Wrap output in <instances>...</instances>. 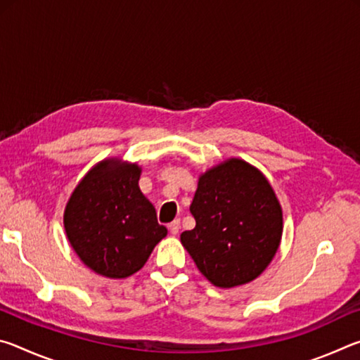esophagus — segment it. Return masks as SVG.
<instances>
[{"label":"esophagus","instance_id":"1","mask_svg":"<svg viewBox=\"0 0 360 360\" xmlns=\"http://www.w3.org/2000/svg\"><path fill=\"white\" fill-rule=\"evenodd\" d=\"M168 229H169V233H172V235H178V231L181 229V221H179V219H174V221L168 225Z\"/></svg>","mask_w":360,"mask_h":360}]
</instances>
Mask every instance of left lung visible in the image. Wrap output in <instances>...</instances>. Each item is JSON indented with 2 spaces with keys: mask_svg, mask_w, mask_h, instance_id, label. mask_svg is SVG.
Wrapping results in <instances>:
<instances>
[{
  "mask_svg": "<svg viewBox=\"0 0 360 360\" xmlns=\"http://www.w3.org/2000/svg\"><path fill=\"white\" fill-rule=\"evenodd\" d=\"M182 246L216 288L254 281L271 264L283 236V208L265 174L231 157L200 174Z\"/></svg>",
  "mask_w": 360,
  "mask_h": 360,
  "instance_id": "1",
  "label": "left lung"
}]
</instances>
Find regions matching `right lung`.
I'll return each instance as SVG.
<instances>
[{"instance_id": "1", "label": "right lung", "mask_w": 360, "mask_h": 360, "mask_svg": "<svg viewBox=\"0 0 360 360\" xmlns=\"http://www.w3.org/2000/svg\"><path fill=\"white\" fill-rule=\"evenodd\" d=\"M143 168L119 157L94 165L71 192L65 233L82 264L111 279L141 270L168 230L138 182Z\"/></svg>"}]
</instances>
